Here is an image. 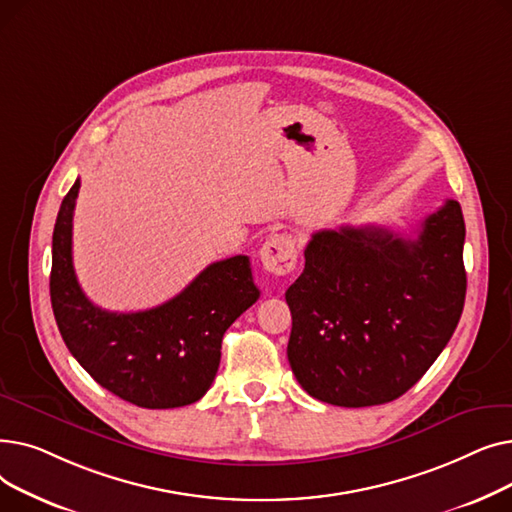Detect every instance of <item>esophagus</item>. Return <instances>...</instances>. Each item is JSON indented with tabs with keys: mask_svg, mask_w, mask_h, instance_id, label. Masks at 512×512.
<instances>
[{
	"mask_svg": "<svg viewBox=\"0 0 512 512\" xmlns=\"http://www.w3.org/2000/svg\"><path fill=\"white\" fill-rule=\"evenodd\" d=\"M259 259L265 272L274 276H286L297 267V247L288 234H274L263 242Z\"/></svg>",
	"mask_w": 512,
	"mask_h": 512,
	"instance_id": "esophagus-1",
	"label": "esophagus"
}]
</instances>
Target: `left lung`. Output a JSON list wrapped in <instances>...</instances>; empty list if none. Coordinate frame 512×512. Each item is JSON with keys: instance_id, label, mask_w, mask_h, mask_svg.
Masks as SVG:
<instances>
[{"instance_id": "left-lung-1", "label": "left lung", "mask_w": 512, "mask_h": 512, "mask_svg": "<svg viewBox=\"0 0 512 512\" xmlns=\"http://www.w3.org/2000/svg\"><path fill=\"white\" fill-rule=\"evenodd\" d=\"M465 220L448 199L417 238L382 226L319 230L288 290V363L313 398L373 407L415 386L459 324Z\"/></svg>"}]
</instances>
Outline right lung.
<instances>
[{
  "mask_svg": "<svg viewBox=\"0 0 512 512\" xmlns=\"http://www.w3.org/2000/svg\"><path fill=\"white\" fill-rule=\"evenodd\" d=\"M80 180L58 211L51 242L49 294L60 334L91 378L132 405L176 409L197 402L211 386L224 332L257 299L251 261H215L168 303L112 313L93 305L72 265V215Z\"/></svg>",
  "mask_w": 512,
  "mask_h": 512,
  "instance_id": "1",
  "label": "right lung"
}]
</instances>
